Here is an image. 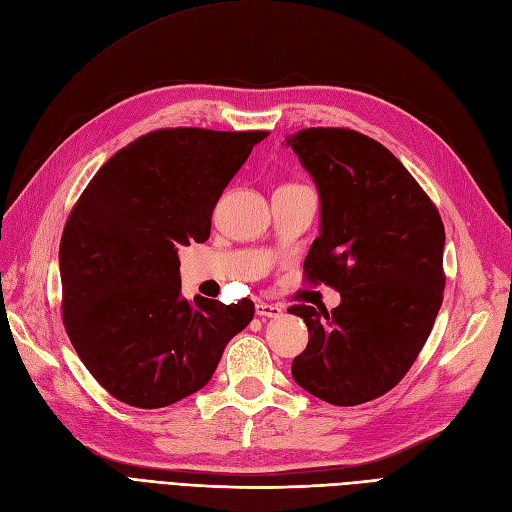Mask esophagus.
I'll use <instances>...</instances> for the list:
<instances>
[{
  "label": "esophagus",
  "instance_id": "obj_1",
  "mask_svg": "<svg viewBox=\"0 0 512 512\" xmlns=\"http://www.w3.org/2000/svg\"><path fill=\"white\" fill-rule=\"evenodd\" d=\"M256 314L262 318H280L284 314V309L280 305H271V303H258L256 305Z\"/></svg>",
  "mask_w": 512,
  "mask_h": 512
}]
</instances>
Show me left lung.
I'll return each instance as SVG.
<instances>
[{"instance_id":"1","label":"left lung","mask_w":512,"mask_h":512,"mask_svg":"<svg viewBox=\"0 0 512 512\" xmlns=\"http://www.w3.org/2000/svg\"><path fill=\"white\" fill-rule=\"evenodd\" d=\"M320 196V235L305 256L312 282L339 290L335 309L294 305L307 348L292 378L333 406L391 391L425 346L442 305L444 226L393 153L344 128L286 136Z\"/></svg>"}]
</instances>
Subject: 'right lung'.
<instances>
[{
  "label": "right lung",
  "mask_w": 512,
  "mask_h": 512,
  "mask_svg": "<svg viewBox=\"0 0 512 512\" xmlns=\"http://www.w3.org/2000/svg\"><path fill=\"white\" fill-rule=\"evenodd\" d=\"M269 132L175 128L117 151L89 181L59 243L64 327L104 389L164 408L211 380L254 303L181 294L179 250L203 243L230 179Z\"/></svg>",
  "instance_id": "right-lung-1"
}]
</instances>
